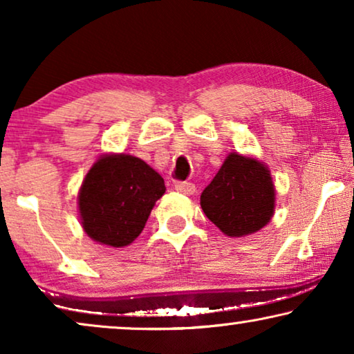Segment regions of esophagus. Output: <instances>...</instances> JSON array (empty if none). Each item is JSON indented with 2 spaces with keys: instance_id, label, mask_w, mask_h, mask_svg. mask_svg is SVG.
Listing matches in <instances>:
<instances>
[{
  "instance_id": "1",
  "label": "esophagus",
  "mask_w": 354,
  "mask_h": 354,
  "mask_svg": "<svg viewBox=\"0 0 354 354\" xmlns=\"http://www.w3.org/2000/svg\"><path fill=\"white\" fill-rule=\"evenodd\" d=\"M176 190L182 195H193L195 193V185L192 182H178L176 183Z\"/></svg>"
}]
</instances>
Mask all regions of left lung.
<instances>
[{
	"label": "left lung",
	"instance_id": "obj_1",
	"mask_svg": "<svg viewBox=\"0 0 354 354\" xmlns=\"http://www.w3.org/2000/svg\"><path fill=\"white\" fill-rule=\"evenodd\" d=\"M200 203L207 219L225 235L254 234L274 216L275 188L269 169L258 159L230 153Z\"/></svg>",
	"mask_w": 354,
	"mask_h": 354
}]
</instances>
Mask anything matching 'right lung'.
I'll return each instance as SVG.
<instances>
[{"instance_id":"obj_1","label":"right lung","mask_w":354,"mask_h":354,"mask_svg":"<svg viewBox=\"0 0 354 354\" xmlns=\"http://www.w3.org/2000/svg\"><path fill=\"white\" fill-rule=\"evenodd\" d=\"M164 192V178L140 158L103 154L80 187L82 227L98 243L122 248L142 234Z\"/></svg>"}]
</instances>
